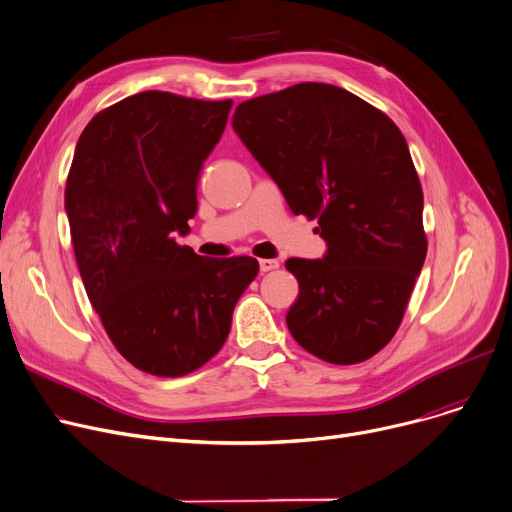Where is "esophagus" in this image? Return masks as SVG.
<instances>
[{
    "mask_svg": "<svg viewBox=\"0 0 512 512\" xmlns=\"http://www.w3.org/2000/svg\"><path fill=\"white\" fill-rule=\"evenodd\" d=\"M280 263L276 259H261L259 261V270L261 272H272V270H278Z\"/></svg>",
    "mask_w": 512,
    "mask_h": 512,
    "instance_id": "obj_1",
    "label": "esophagus"
}]
</instances>
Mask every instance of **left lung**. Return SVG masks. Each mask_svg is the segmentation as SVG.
<instances>
[{
    "mask_svg": "<svg viewBox=\"0 0 512 512\" xmlns=\"http://www.w3.org/2000/svg\"><path fill=\"white\" fill-rule=\"evenodd\" d=\"M232 127L295 215L318 219L322 259H288L299 297L295 341L349 366L379 353L402 324L427 257L422 188L404 133L337 85L297 83L236 106Z\"/></svg>",
    "mask_w": 512,
    "mask_h": 512,
    "instance_id": "1",
    "label": "left lung"
}]
</instances>
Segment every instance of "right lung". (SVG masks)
I'll return each instance as SVG.
<instances>
[{"mask_svg":"<svg viewBox=\"0 0 512 512\" xmlns=\"http://www.w3.org/2000/svg\"><path fill=\"white\" fill-rule=\"evenodd\" d=\"M230 108L142 92L100 110L75 148L64 207L83 286L117 351L154 376L207 364L259 272L253 257L211 259L175 240Z\"/></svg>","mask_w":512,"mask_h":512,"instance_id":"obj_1","label":"right lung"}]
</instances>
